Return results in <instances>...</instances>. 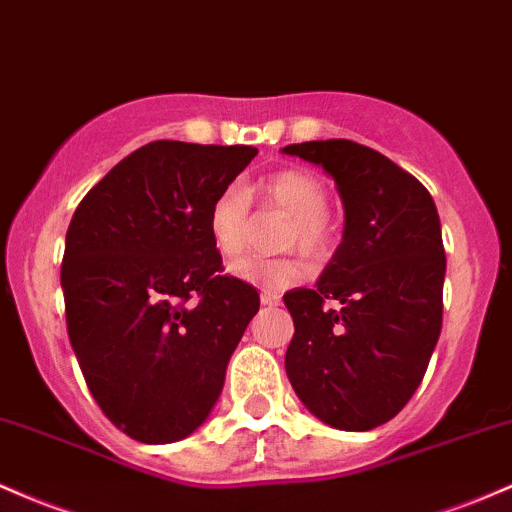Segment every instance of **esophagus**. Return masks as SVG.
Masks as SVG:
<instances>
[{"instance_id": "1", "label": "esophagus", "mask_w": 512, "mask_h": 512, "mask_svg": "<svg viewBox=\"0 0 512 512\" xmlns=\"http://www.w3.org/2000/svg\"><path fill=\"white\" fill-rule=\"evenodd\" d=\"M260 301L265 303V306H279V301H282V296L272 294V291H262V294H260Z\"/></svg>"}]
</instances>
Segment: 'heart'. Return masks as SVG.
<instances>
[{"mask_svg":"<svg viewBox=\"0 0 512 512\" xmlns=\"http://www.w3.org/2000/svg\"><path fill=\"white\" fill-rule=\"evenodd\" d=\"M250 204L289 216L279 240L284 250L299 247L311 260H325L333 252L335 228L328 216V189L323 179L301 167H284L247 184L245 192L226 187L213 196L209 235L223 260H235L245 252L252 228ZM230 272L262 289H284L306 277V265L294 255L247 257L230 267Z\"/></svg>","mask_w":512,"mask_h":512,"instance_id":"1","label":"heart"}]
</instances>
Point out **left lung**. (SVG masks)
<instances>
[{
  "label": "left lung",
  "mask_w": 512,
  "mask_h": 512,
  "mask_svg": "<svg viewBox=\"0 0 512 512\" xmlns=\"http://www.w3.org/2000/svg\"><path fill=\"white\" fill-rule=\"evenodd\" d=\"M338 184L345 235L316 289H294L286 376L338 430L379 428L411 401L442 330L445 245L428 189L355 140L286 145Z\"/></svg>",
  "instance_id": "left-lung-1"
}]
</instances>
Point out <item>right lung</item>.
Segmentation results:
<instances>
[{
	"label": "right lung",
	"instance_id": "right-lung-1",
	"mask_svg": "<svg viewBox=\"0 0 512 512\" xmlns=\"http://www.w3.org/2000/svg\"><path fill=\"white\" fill-rule=\"evenodd\" d=\"M250 145L153 140L77 206L60 284L70 345L94 401L145 445L209 418L260 294L223 274L209 206L250 165Z\"/></svg>",
	"mask_w": 512,
	"mask_h": 512
}]
</instances>
